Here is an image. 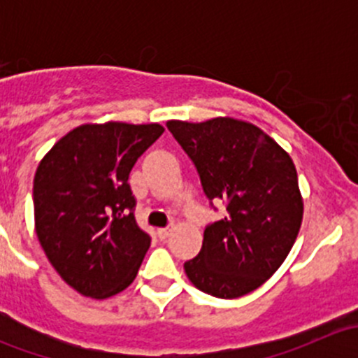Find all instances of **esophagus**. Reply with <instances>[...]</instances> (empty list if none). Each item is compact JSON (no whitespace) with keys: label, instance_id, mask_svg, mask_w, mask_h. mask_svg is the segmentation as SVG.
<instances>
[{"label":"esophagus","instance_id":"1","mask_svg":"<svg viewBox=\"0 0 358 358\" xmlns=\"http://www.w3.org/2000/svg\"><path fill=\"white\" fill-rule=\"evenodd\" d=\"M171 232H173V225L164 227V229H159L157 236H159V239H168V237L171 236Z\"/></svg>","mask_w":358,"mask_h":358}]
</instances>
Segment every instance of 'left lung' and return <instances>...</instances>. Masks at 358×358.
<instances>
[{
  "label": "left lung",
  "mask_w": 358,
  "mask_h": 358,
  "mask_svg": "<svg viewBox=\"0 0 358 358\" xmlns=\"http://www.w3.org/2000/svg\"><path fill=\"white\" fill-rule=\"evenodd\" d=\"M166 126L196 166L209 204L227 206L225 218L204 229L199 255L183 265L187 277L216 298L255 291L282 265L301 227L294 162L251 122L216 117Z\"/></svg>",
  "instance_id": "1"
}]
</instances>
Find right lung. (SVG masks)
<instances>
[{"label":"right lung","instance_id":"add662e5","mask_svg":"<svg viewBox=\"0 0 358 358\" xmlns=\"http://www.w3.org/2000/svg\"><path fill=\"white\" fill-rule=\"evenodd\" d=\"M161 124H83L41 159L34 176L36 234L64 280L106 299L135 280L150 246L133 211L128 176Z\"/></svg>","mask_w":358,"mask_h":358}]
</instances>
